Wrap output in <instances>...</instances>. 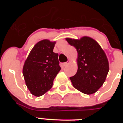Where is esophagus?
Returning <instances> with one entry per match:
<instances>
[{
  "instance_id": "esophagus-1",
  "label": "esophagus",
  "mask_w": 123,
  "mask_h": 123,
  "mask_svg": "<svg viewBox=\"0 0 123 123\" xmlns=\"http://www.w3.org/2000/svg\"><path fill=\"white\" fill-rule=\"evenodd\" d=\"M69 63H70V62H69V61H68V62H67L64 63L63 66H64V67H66V66H67V65H68V64Z\"/></svg>"
}]
</instances>
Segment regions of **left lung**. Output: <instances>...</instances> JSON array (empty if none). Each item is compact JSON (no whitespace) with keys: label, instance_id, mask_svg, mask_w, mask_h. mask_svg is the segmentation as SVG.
Masks as SVG:
<instances>
[{"label":"left lung","instance_id":"left-lung-1","mask_svg":"<svg viewBox=\"0 0 123 123\" xmlns=\"http://www.w3.org/2000/svg\"><path fill=\"white\" fill-rule=\"evenodd\" d=\"M66 40L78 52V71L70 77L74 87L86 94L96 92L103 85L109 71L106 54L99 44L89 37Z\"/></svg>","mask_w":123,"mask_h":123}]
</instances>
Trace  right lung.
<instances>
[{"label":"right lung","mask_w":123,"mask_h":123,"mask_svg":"<svg viewBox=\"0 0 123 123\" xmlns=\"http://www.w3.org/2000/svg\"><path fill=\"white\" fill-rule=\"evenodd\" d=\"M55 42H38L28 55L23 68L27 87L32 95L40 97L49 91L60 71L58 54L53 52Z\"/></svg>","instance_id":"right-lung-1"}]
</instances>
